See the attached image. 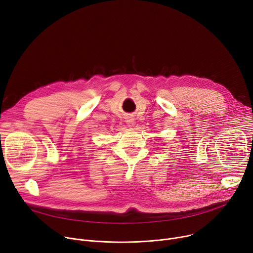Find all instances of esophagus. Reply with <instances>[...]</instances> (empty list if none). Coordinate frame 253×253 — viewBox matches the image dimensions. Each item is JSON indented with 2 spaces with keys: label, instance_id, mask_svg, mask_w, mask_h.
Masks as SVG:
<instances>
[{
  "label": "esophagus",
  "instance_id": "esophagus-1",
  "mask_svg": "<svg viewBox=\"0 0 253 253\" xmlns=\"http://www.w3.org/2000/svg\"><path fill=\"white\" fill-rule=\"evenodd\" d=\"M126 123L129 127H132L134 125V119L132 117H127L126 118Z\"/></svg>",
  "mask_w": 253,
  "mask_h": 253
}]
</instances>
